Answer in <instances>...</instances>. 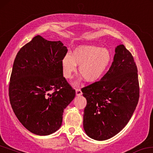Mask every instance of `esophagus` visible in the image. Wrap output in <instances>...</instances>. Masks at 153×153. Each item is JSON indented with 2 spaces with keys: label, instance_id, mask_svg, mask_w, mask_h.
I'll use <instances>...</instances> for the list:
<instances>
[{
  "label": "esophagus",
  "instance_id": "1",
  "mask_svg": "<svg viewBox=\"0 0 153 153\" xmlns=\"http://www.w3.org/2000/svg\"><path fill=\"white\" fill-rule=\"evenodd\" d=\"M82 94V91L81 90V89L77 88L76 89V96H81Z\"/></svg>",
  "mask_w": 153,
  "mask_h": 153
}]
</instances>
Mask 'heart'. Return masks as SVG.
Listing matches in <instances>:
<instances>
[{"label": "heart", "mask_w": 153, "mask_h": 153, "mask_svg": "<svg viewBox=\"0 0 153 153\" xmlns=\"http://www.w3.org/2000/svg\"><path fill=\"white\" fill-rule=\"evenodd\" d=\"M111 59L109 51L96 45L77 47L72 56L66 54L62 61L63 74L65 79H71L79 65L80 74L86 81L94 82L100 79Z\"/></svg>", "instance_id": "heart-1"}]
</instances>
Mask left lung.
Here are the masks:
<instances>
[{
    "instance_id": "left-lung-1",
    "label": "left lung",
    "mask_w": 153,
    "mask_h": 153,
    "mask_svg": "<svg viewBox=\"0 0 153 153\" xmlns=\"http://www.w3.org/2000/svg\"><path fill=\"white\" fill-rule=\"evenodd\" d=\"M115 52L114 62L102 78L81 90L87 100L84 130L98 141L114 137L127 124L140 98L133 55L123 44L117 46Z\"/></svg>"
}]
</instances>
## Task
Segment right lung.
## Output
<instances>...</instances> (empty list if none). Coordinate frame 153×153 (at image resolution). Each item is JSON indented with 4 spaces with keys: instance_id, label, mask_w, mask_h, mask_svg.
I'll use <instances>...</instances> for the list:
<instances>
[{
    "instance_id": "obj_1",
    "label": "right lung",
    "mask_w": 153,
    "mask_h": 153,
    "mask_svg": "<svg viewBox=\"0 0 153 153\" xmlns=\"http://www.w3.org/2000/svg\"><path fill=\"white\" fill-rule=\"evenodd\" d=\"M66 46L37 36L20 48L9 85L14 114L30 132L48 135L62 126L63 110L76 92L63 76Z\"/></svg>"
}]
</instances>
